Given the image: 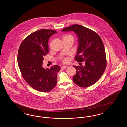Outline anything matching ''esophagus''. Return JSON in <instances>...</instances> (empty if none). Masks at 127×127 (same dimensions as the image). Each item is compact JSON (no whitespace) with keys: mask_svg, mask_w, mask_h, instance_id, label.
Listing matches in <instances>:
<instances>
[{"mask_svg":"<svg viewBox=\"0 0 127 127\" xmlns=\"http://www.w3.org/2000/svg\"><path fill=\"white\" fill-rule=\"evenodd\" d=\"M67 67H68L67 66H66V65H64V66H61V68H63V69H66Z\"/></svg>","mask_w":127,"mask_h":127,"instance_id":"1","label":"esophagus"}]
</instances>
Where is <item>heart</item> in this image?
I'll list each match as a JSON object with an SVG mask.
<instances>
[{
  "label": "heart",
  "instance_id": "obj_1",
  "mask_svg": "<svg viewBox=\"0 0 127 127\" xmlns=\"http://www.w3.org/2000/svg\"><path fill=\"white\" fill-rule=\"evenodd\" d=\"M66 37H69V38H72V39H73V37L72 36H71V35H66V36H64L63 38H66ZM69 61V59L68 58H65L63 59V61L64 63H67V62H68Z\"/></svg>",
  "mask_w": 127,
  "mask_h": 127
}]
</instances>
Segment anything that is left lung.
<instances>
[{"mask_svg":"<svg viewBox=\"0 0 127 127\" xmlns=\"http://www.w3.org/2000/svg\"><path fill=\"white\" fill-rule=\"evenodd\" d=\"M61 31H73L78 37V47L75 60L84 61V66H73L77 73L73 77L74 82L81 87L95 84L104 72L106 55L102 39L94 31L80 25L75 24L63 29Z\"/></svg>","mask_w":127,"mask_h":127,"instance_id":"1","label":"left lung"}]
</instances>
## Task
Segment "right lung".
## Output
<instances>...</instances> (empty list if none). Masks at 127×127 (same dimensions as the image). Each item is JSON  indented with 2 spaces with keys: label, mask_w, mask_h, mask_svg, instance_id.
I'll list each match as a JSON object with an SVG mask.
<instances>
[{
  "label": "right lung",
  "mask_w": 127,
  "mask_h": 127,
  "mask_svg": "<svg viewBox=\"0 0 127 127\" xmlns=\"http://www.w3.org/2000/svg\"><path fill=\"white\" fill-rule=\"evenodd\" d=\"M57 32L52 30H37L25 38L18 49V62L21 73L32 88L43 92L52 90L57 84L58 65L50 69L43 67L44 56L48 53L50 36Z\"/></svg>",
  "instance_id": "obj_1"
}]
</instances>
